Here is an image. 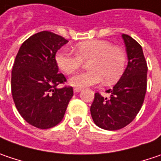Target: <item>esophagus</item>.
Instances as JSON below:
<instances>
[{
    "mask_svg": "<svg viewBox=\"0 0 161 161\" xmlns=\"http://www.w3.org/2000/svg\"><path fill=\"white\" fill-rule=\"evenodd\" d=\"M80 91H82L81 88H78V87H75V88H74V92H75V93H78V92H80Z\"/></svg>",
    "mask_w": 161,
    "mask_h": 161,
    "instance_id": "esophagus-1",
    "label": "esophagus"
}]
</instances>
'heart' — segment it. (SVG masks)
Listing matches in <instances>:
<instances>
[{
  "label": "heart",
  "instance_id": "obj_1",
  "mask_svg": "<svg viewBox=\"0 0 161 161\" xmlns=\"http://www.w3.org/2000/svg\"><path fill=\"white\" fill-rule=\"evenodd\" d=\"M74 51L63 48L55 55L57 65L67 75L75 73L83 62L89 60L87 62L89 70L70 78L69 83L73 86L87 87L97 85L104 79L107 85H111L118 80L125 70L126 52L108 41L95 39L81 42L74 47Z\"/></svg>",
  "mask_w": 161,
  "mask_h": 161
}]
</instances>
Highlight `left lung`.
I'll return each mask as SVG.
<instances>
[{"instance_id": "obj_1", "label": "left lung", "mask_w": 161, "mask_h": 161, "mask_svg": "<svg viewBox=\"0 0 161 161\" xmlns=\"http://www.w3.org/2000/svg\"><path fill=\"white\" fill-rule=\"evenodd\" d=\"M128 65L118 83L107 92L109 97L95 94L90 112L95 124L106 130H118L136 118L144 102L147 65L142 47L128 34H122Z\"/></svg>"}]
</instances>
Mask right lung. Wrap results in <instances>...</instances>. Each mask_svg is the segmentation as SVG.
<instances>
[{
  "label": "right lung",
  "instance_id": "obj_1",
  "mask_svg": "<svg viewBox=\"0 0 161 161\" xmlns=\"http://www.w3.org/2000/svg\"><path fill=\"white\" fill-rule=\"evenodd\" d=\"M68 43L58 34L43 31L29 37L15 57L12 70V94L24 120L41 129L59 124L74 92L72 86L58 88L66 82L58 73L55 53Z\"/></svg>",
  "mask_w": 161,
  "mask_h": 161
}]
</instances>
